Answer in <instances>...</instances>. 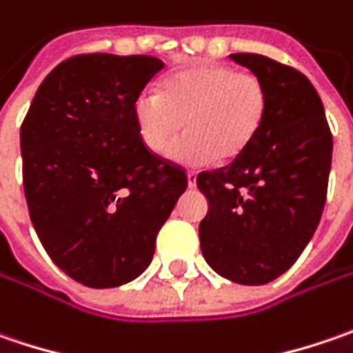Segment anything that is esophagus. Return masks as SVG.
<instances>
[{"instance_id":"esophagus-1","label":"esophagus","mask_w":353,"mask_h":353,"mask_svg":"<svg viewBox=\"0 0 353 353\" xmlns=\"http://www.w3.org/2000/svg\"><path fill=\"white\" fill-rule=\"evenodd\" d=\"M188 185H190V188H195V185H197V174H195V172H190V174H188Z\"/></svg>"}]
</instances>
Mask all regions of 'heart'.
I'll return each instance as SVG.
<instances>
[{
	"label": "heart",
	"instance_id": "b5f03b06",
	"mask_svg": "<svg viewBox=\"0 0 353 353\" xmlns=\"http://www.w3.org/2000/svg\"><path fill=\"white\" fill-rule=\"evenodd\" d=\"M268 110L265 83L253 72L203 63L170 74L160 92L142 90L132 102V120L148 152L161 154L183 128L190 130L168 148L181 165L231 160L259 134Z\"/></svg>",
	"mask_w": 353,
	"mask_h": 353
}]
</instances>
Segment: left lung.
<instances>
[{"label":"left lung","instance_id":"obj_1","mask_svg":"<svg viewBox=\"0 0 353 353\" xmlns=\"http://www.w3.org/2000/svg\"><path fill=\"white\" fill-rule=\"evenodd\" d=\"M231 59L256 74L268 110L235 160L197 176L209 211L199 223L207 265L239 284H267L296 263L326 203L332 132L324 104L300 70L265 54Z\"/></svg>","mask_w":353,"mask_h":353}]
</instances>
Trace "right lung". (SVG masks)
<instances>
[{
	"label": "right lung",
	"mask_w": 353,
	"mask_h": 353,
	"mask_svg": "<svg viewBox=\"0 0 353 353\" xmlns=\"http://www.w3.org/2000/svg\"><path fill=\"white\" fill-rule=\"evenodd\" d=\"M163 69L148 54L70 57L41 83L21 124L29 217L72 281L112 288L152 263L185 172L148 152L132 102Z\"/></svg>",
	"instance_id": "1"
}]
</instances>
